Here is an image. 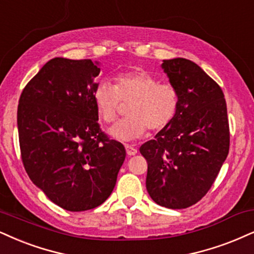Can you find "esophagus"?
Masks as SVG:
<instances>
[{"mask_svg": "<svg viewBox=\"0 0 254 254\" xmlns=\"http://www.w3.org/2000/svg\"><path fill=\"white\" fill-rule=\"evenodd\" d=\"M125 148H126V152L128 155H135L137 153V149L135 148V147L130 146V145H125Z\"/></svg>", "mask_w": 254, "mask_h": 254, "instance_id": "esophagus-1", "label": "esophagus"}]
</instances>
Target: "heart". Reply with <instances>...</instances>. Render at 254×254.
Returning <instances> with one entry per match:
<instances>
[{
    "mask_svg": "<svg viewBox=\"0 0 254 254\" xmlns=\"http://www.w3.org/2000/svg\"><path fill=\"white\" fill-rule=\"evenodd\" d=\"M99 118L106 124L117 120L121 102L130 103L127 119L114 125L109 133L121 141L143 136L147 128L152 132L165 129L173 121L179 107V93L173 84L160 83L145 70H130L114 77V86L100 82L93 93Z\"/></svg>",
    "mask_w": 254,
    "mask_h": 254,
    "instance_id": "obj_1",
    "label": "heart"
}]
</instances>
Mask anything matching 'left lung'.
<instances>
[{
	"instance_id": "1",
	"label": "left lung",
	"mask_w": 254,
	"mask_h": 254,
	"mask_svg": "<svg viewBox=\"0 0 254 254\" xmlns=\"http://www.w3.org/2000/svg\"><path fill=\"white\" fill-rule=\"evenodd\" d=\"M162 69L179 93L173 121L140 147L146 189L164 207L187 208L208 192L226 160L230 127L224 93L198 64L177 58Z\"/></svg>"
}]
</instances>
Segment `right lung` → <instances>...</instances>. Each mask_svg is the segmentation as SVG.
<instances>
[{"label":"right lung","mask_w":254,"mask_h":254,"mask_svg":"<svg viewBox=\"0 0 254 254\" xmlns=\"http://www.w3.org/2000/svg\"><path fill=\"white\" fill-rule=\"evenodd\" d=\"M99 74L96 61L52 59L18 100L24 170L47 198L70 212L105 202L126 158L124 145L98 124L93 93Z\"/></svg>","instance_id":"obj_1"}]
</instances>
